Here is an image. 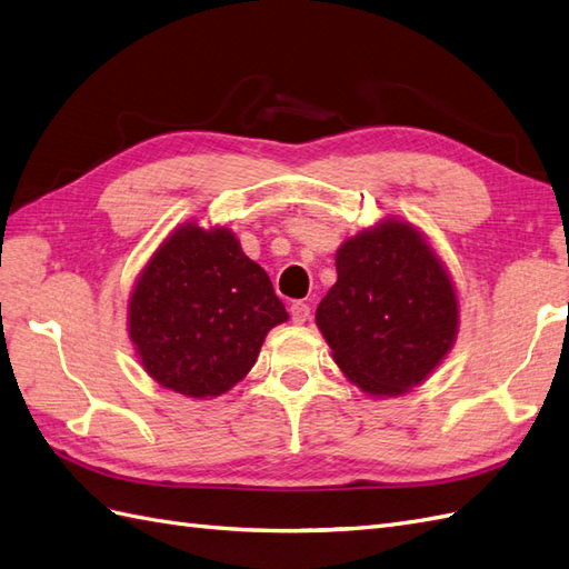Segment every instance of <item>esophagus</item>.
<instances>
[{
	"label": "esophagus",
	"instance_id": "obj_1",
	"mask_svg": "<svg viewBox=\"0 0 569 569\" xmlns=\"http://www.w3.org/2000/svg\"><path fill=\"white\" fill-rule=\"evenodd\" d=\"M290 319H293L296 325L308 322V319H310V305L302 302V300L290 302Z\"/></svg>",
	"mask_w": 569,
	"mask_h": 569
}]
</instances>
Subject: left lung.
Returning <instances> with one entry per match:
<instances>
[{
	"instance_id": "obj_1",
	"label": "left lung",
	"mask_w": 569,
	"mask_h": 569,
	"mask_svg": "<svg viewBox=\"0 0 569 569\" xmlns=\"http://www.w3.org/2000/svg\"><path fill=\"white\" fill-rule=\"evenodd\" d=\"M337 273L315 319L341 372L370 397L426 382L455 346L459 300L423 232L385 218L339 247Z\"/></svg>"
}]
</instances>
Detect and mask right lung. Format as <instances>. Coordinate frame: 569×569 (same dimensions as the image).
I'll return each mask as SVG.
<instances>
[{"label": "right lung", "mask_w": 569, "mask_h": 569, "mask_svg": "<svg viewBox=\"0 0 569 569\" xmlns=\"http://www.w3.org/2000/svg\"><path fill=\"white\" fill-rule=\"evenodd\" d=\"M127 331L143 370L189 399L221 397L288 319L267 271L228 228L189 221L160 242L134 283Z\"/></svg>", "instance_id": "1"}]
</instances>
